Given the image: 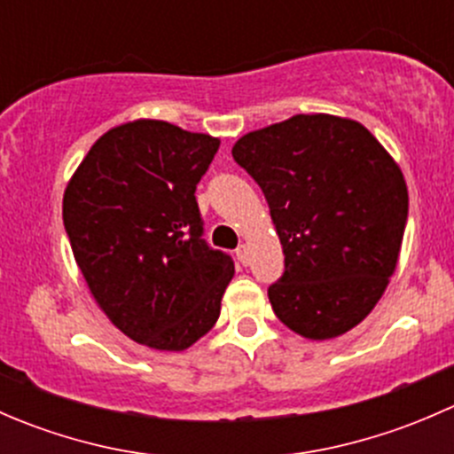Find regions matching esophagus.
Returning <instances> with one entry per match:
<instances>
[{
    "label": "esophagus",
    "mask_w": 454,
    "mask_h": 454,
    "mask_svg": "<svg viewBox=\"0 0 454 454\" xmlns=\"http://www.w3.org/2000/svg\"><path fill=\"white\" fill-rule=\"evenodd\" d=\"M237 259H239L244 265L248 263V246L239 244V248H237Z\"/></svg>",
    "instance_id": "1"
}]
</instances>
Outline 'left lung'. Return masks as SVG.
I'll return each mask as SVG.
<instances>
[{"mask_svg": "<svg viewBox=\"0 0 454 454\" xmlns=\"http://www.w3.org/2000/svg\"><path fill=\"white\" fill-rule=\"evenodd\" d=\"M232 158L263 191L286 254L268 287L277 318L309 340L363 323L395 272L409 217L391 153L358 121L296 114L241 136Z\"/></svg>", "mask_w": 454, "mask_h": 454, "instance_id": "obj_1", "label": "left lung"}]
</instances>
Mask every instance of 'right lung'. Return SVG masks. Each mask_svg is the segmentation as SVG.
I'll return each instance as SVG.
<instances>
[{
	"instance_id": "1",
	"label": "right lung",
	"mask_w": 454,
	"mask_h": 454,
	"mask_svg": "<svg viewBox=\"0 0 454 454\" xmlns=\"http://www.w3.org/2000/svg\"><path fill=\"white\" fill-rule=\"evenodd\" d=\"M219 138L164 121L125 122L87 151L63 193V223L90 294L125 336L184 351L217 323L235 274L201 239L198 182Z\"/></svg>"
}]
</instances>
